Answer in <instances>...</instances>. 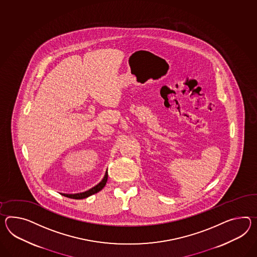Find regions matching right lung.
<instances>
[{
  "instance_id": "right-lung-1",
  "label": "right lung",
  "mask_w": 257,
  "mask_h": 257,
  "mask_svg": "<svg viewBox=\"0 0 257 257\" xmlns=\"http://www.w3.org/2000/svg\"><path fill=\"white\" fill-rule=\"evenodd\" d=\"M106 181H107V172H106V174L104 175L103 179L101 180L96 186H94V188H90L84 192H81V193H75V194H66V193H61L63 196L65 197H68L70 199H75V200H82V199H85L88 198L89 196L94 194V193H97L99 192L100 190H102V188L105 187Z\"/></svg>"
}]
</instances>
